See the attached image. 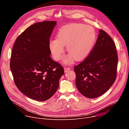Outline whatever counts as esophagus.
<instances>
[{
  "label": "esophagus",
  "instance_id": "obj_1",
  "mask_svg": "<svg viewBox=\"0 0 129 129\" xmlns=\"http://www.w3.org/2000/svg\"><path fill=\"white\" fill-rule=\"evenodd\" d=\"M64 70L65 73H67V72H68L69 71L71 70V68H69V67H64Z\"/></svg>",
  "mask_w": 129,
  "mask_h": 129
}]
</instances>
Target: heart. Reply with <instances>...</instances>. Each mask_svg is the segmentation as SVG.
I'll use <instances>...</instances> for the list:
<instances>
[{"mask_svg": "<svg viewBox=\"0 0 129 129\" xmlns=\"http://www.w3.org/2000/svg\"><path fill=\"white\" fill-rule=\"evenodd\" d=\"M56 38L50 40L49 48L56 60L63 56L65 45L70 55L64 58L69 63L75 58L81 60L85 58L91 51L96 35L92 27L82 24H71L61 27L56 35Z\"/></svg>", "mask_w": 129, "mask_h": 129, "instance_id": "heart-1", "label": "heart"}]
</instances>
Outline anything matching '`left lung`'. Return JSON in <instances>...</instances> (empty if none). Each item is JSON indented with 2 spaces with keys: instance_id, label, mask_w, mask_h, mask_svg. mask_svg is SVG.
Returning <instances> with one entry per match:
<instances>
[{
  "instance_id": "1",
  "label": "left lung",
  "mask_w": 129,
  "mask_h": 129,
  "mask_svg": "<svg viewBox=\"0 0 129 129\" xmlns=\"http://www.w3.org/2000/svg\"><path fill=\"white\" fill-rule=\"evenodd\" d=\"M116 48L110 36L100 29L89 55L74 67L75 84L83 96L89 98L98 97L113 85L116 78L118 64Z\"/></svg>"
}]
</instances>
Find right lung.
Returning a JSON list of instances; mask_svg holds the SVG:
<instances>
[{"mask_svg": "<svg viewBox=\"0 0 129 129\" xmlns=\"http://www.w3.org/2000/svg\"><path fill=\"white\" fill-rule=\"evenodd\" d=\"M56 25V21H45L31 25L17 38L12 51L10 67L16 86L39 101L55 93L64 73L50 55V38Z\"/></svg>", "mask_w": 129, "mask_h": 129, "instance_id": "right-lung-1", "label": "right lung"}]
</instances>
